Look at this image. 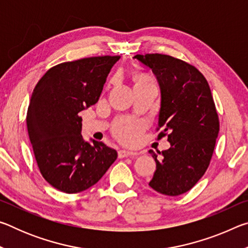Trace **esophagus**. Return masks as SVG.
I'll return each mask as SVG.
<instances>
[{"label": "esophagus", "instance_id": "obj_1", "mask_svg": "<svg viewBox=\"0 0 248 248\" xmlns=\"http://www.w3.org/2000/svg\"><path fill=\"white\" fill-rule=\"evenodd\" d=\"M119 157H127V156H137L139 155V152H132V151L128 150H120L118 152Z\"/></svg>", "mask_w": 248, "mask_h": 248}]
</instances>
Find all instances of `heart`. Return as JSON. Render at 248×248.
<instances>
[{"label": "heart", "instance_id": "heart-1", "mask_svg": "<svg viewBox=\"0 0 248 248\" xmlns=\"http://www.w3.org/2000/svg\"><path fill=\"white\" fill-rule=\"evenodd\" d=\"M143 79L148 78H140L139 81H143ZM142 128H143V125H142V124H140L139 121L123 120L117 124L115 132L120 140L127 142V143H134V142L139 140L142 132Z\"/></svg>", "mask_w": 248, "mask_h": 248}]
</instances>
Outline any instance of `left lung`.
Returning a JSON list of instances; mask_svg holds the SVG:
<instances>
[{
  "label": "left lung",
  "mask_w": 248,
  "mask_h": 248,
  "mask_svg": "<svg viewBox=\"0 0 248 248\" xmlns=\"http://www.w3.org/2000/svg\"><path fill=\"white\" fill-rule=\"evenodd\" d=\"M157 79L161 92L158 128L170 143L161 158L153 150L156 170L149 186L166 196L190 190L210 164L219 133V119L207 79L195 66L166 54H137Z\"/></svg>",
  "instance_id": "1"
}]
</instances>
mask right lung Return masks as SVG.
<instances>
[{
    "mask_svg": "<svg viewBox=\"0 0 248 248\" xmlns=\"http://www.w3.org/2000/svg\"><path fill=\"white\" fill-rule=\"evenodd\" d=\"M119 59L93 57L58 64L32 92L26 121L33 154L44 178L65 194L94 186L118 156L103 142L83 139L78 112L98 102Z\"/></svg>",
    "mask_w": 248,
    "mask_h": 248,
    "instance_id": "1",
    "label": "right lung"
}]
</instances>
